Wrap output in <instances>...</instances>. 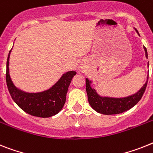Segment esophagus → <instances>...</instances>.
<instances>
[{
	"mask_svg": "<svg viewBox=\"0 0 153 153\" xmlns=\"http://www.w3.org/2000/svg\"><path fill=\"white\" fill-rule=\"evenodd\" d=\"M79 71H80V70H79Z\"/></svg>",
	"mask_w": 153,
	"mask_h": 153,
	"instance_id": "esophagus-1",
	"label": "esophagus"
}]
</instances>
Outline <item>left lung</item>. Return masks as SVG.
Instances as JSON below:
<instances>
[{
    "mask_svg": "<svg viewBox=\"0 0 153 153\" xmlns=\"http://www.w3.org/2000/svg\"><path fill=\"white\" fill-rule=\"evenodd\" d=\"M134 30L139 35L137 30L135 28ZM144 50L146 52V59H148L147 49L144 48ZM148 66H149V62H148ZM148 79H149V74L147 76V80L146 84H144L141 89L136 92L135 94L123 97V98H112V97L99 95L96 90L91 88V86L92 83L91 80L86 78V91L88 94L89 104L92 107V108H94L96 112L104 115L119 114V113L126 112L134 106L142 98L144 92L146 91V86H147Z\"/></svg>",
    "mask_w": 153,
    "mask_h": 153,
    "instance_id": "obj_1",
    "label": "left lung"
}]
</instances>
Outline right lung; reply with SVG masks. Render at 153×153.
Listing matches in <instances>:
<instances>
[{"label":"right lung","instance_id":"obj_1","mask_svg":"<svg viewBox=\"0 0 153 153\" xmlns=\"http://www.w3.org/2000/svg\"><path fill=\"white\" fill-rule=\"evenodd\" d=\"M9 51L7 59L6 82L11 98L26 113L34 117H47L55 116L63 108L66 99L68 88L71 80L76 74L75 71H68L48 90L30 93L18 88L12 82L9 74Z\"/></svg>","mask_w":153,"mask_h":153}]
</instances>
